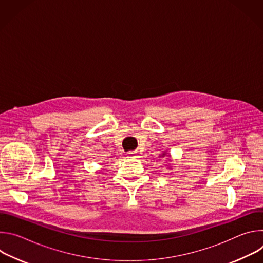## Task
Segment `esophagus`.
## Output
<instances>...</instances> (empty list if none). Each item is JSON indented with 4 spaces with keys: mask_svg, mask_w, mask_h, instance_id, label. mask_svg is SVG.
I'll return each instance as SVG.
<instances>
[{
    "mask_svg": "<svg viewBox=\"0 0 263 263\" xmlns=\"http://www.w3.org/2000/svg\"><path fill=\"white\" fill-rule=\"evenodd\" d=\"M134 154V152H129V155H133Z\"/></svg>",
    "mask_w": 263,
    "mask_h": 263,
    "instance_id": "1",
    "label": "esophagus"
}]
</instances>
